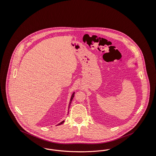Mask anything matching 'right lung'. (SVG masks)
I'll use <instances>...</instances> for the list:
<instances>
[{
	"label": "right lung",
	"instance_id": "obj_1",
	"mask_svg": "<svg viewBox=\"0 0 156 156\" xmlns=\"http://www.w3.org/2000/svg\"><path fill=\"white\" fill-rule=\"evenodd\" d=\"M74 94L75 92H74V93L73 94L72 96H71V99H70V102H69V106H68V108H69V106H70V105H71V102H72V101H73V99L74 98ZM68 113H69V112H68ZM64 122V120L62 121L61 122H60L59 123H58V124L57 125V126H58V125H61V124H62V123H63Z\"/></svg>",
	"mask_w": 156,
	"mask_h": 156
}]
</instances>
